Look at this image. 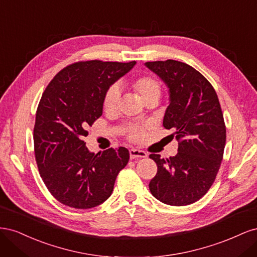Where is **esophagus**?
Instances as JSON below:
<instances>
[{
	"label": "esophagus",
	"instance_id": "esophagus-1",
	"mask_svg": "<svg viewBox=\"0 0 257 257\" xmlns=\"http://www.w3.org/2000/svg\"><path fill=\"white\" fill-rule=\"evenodd\" d=\"M131 159H138V158H147V153L143 150L138 149H131L130 150Z\"/></svg>",
	"mask_w": 257,
	"mask_h": 257
}]
</instances>
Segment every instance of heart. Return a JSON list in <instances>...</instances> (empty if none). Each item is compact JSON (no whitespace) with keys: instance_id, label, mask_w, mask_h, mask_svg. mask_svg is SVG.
<instances>
[{"instance_id":"1","label":"heart","mask_w":257,"mask_h":257,"mask_svg":"<svg viewBox=\"0 0 257 257\" xmlns=\"http://www.w3.org/2000/svg\"><path fill=\"white\" fill-rule=\"evenodd\" d=\"M130 87L136 94L141 97L143 102L147 99L157 98L161 95V84L158 79L152 76H142L130 82ZM120 98V90L116 85L108 89L104 97V109L107 112H112L116 109ZM126 133L132 141H141L145 134V128L138 125H131L127 127Z\"/></svg>"}]
</instances>
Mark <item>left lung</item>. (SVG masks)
Masks as SVG:
<instances>
[{
    "instance_id": "1",
    "label": "left lung",
    "mask_w": 257,
    "mask_h": 257,
    "mask_svg": "<svg viewBox=\"0 0 257 257\" xmlns=\"http://www.w3.org/2000/svg\"><path fill=\"white\" fill-rule=\"evenodd\" d=\"M145 65L166 84L169 105L163 125L175 131L178 153L169 159L150 154L158 173L152 195L170 206H186L203 197L214 182L223 159L226 128L216 93L192 66L175 60Z\"/></svg>"
}]
</instances>
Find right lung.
<instances>
[{
    "mask_svg": "<svg viewBox=\"0 0 257 257\" xmlns=\"http://www.w3.org/2000/svg\"><path fill=\"white\" fill-rule=\"evenodd\" d=\"M135 64L78 62L59 72L43 93L34 125L35 159L44 183L61 204L90 209L111 195L128 150L110 148L95 154L82 139L102 115L108 89Z\"/></svg>",
    "mask_w": 257,
    "mask_h": 257,
    "instance_id": "1",
    "label": "right lung"
}]
</instances>
